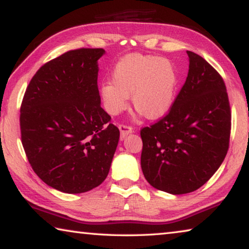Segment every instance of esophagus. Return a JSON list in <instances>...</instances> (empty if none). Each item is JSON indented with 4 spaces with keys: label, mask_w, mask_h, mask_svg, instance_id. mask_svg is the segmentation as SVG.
Segmentation results:
<instances>
[{
    "label": "esophagus",
    "mask_w": 249,
    "mask_h": 249,
    "mask_svg": "<svg viewBox=\"0 0 249 249\" xmlns=\"http://www.w3.org/2000/svg\"><path fill=\"white\" fill-rule=\"evenodd\" d=\"M119 128L121 130V140H123L129 133L133 132V128L130 127V126L127 125H124V124H120L119 125Z\"/></svg>",
    "instance_id": "34e87169"
}]
</instances>
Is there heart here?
<instances>
[{"instance_id": "obj_1", "label": "heart", "mask_w": 249, "mask_h": 249, "mask_svg": "<svg viewBox=\"0 0 249 249\" xmlns=\"http://www.w3.org/2000/svg\"><path fill=\"white\" fill-rule=\"evenodd\" d=\"M177 72L166 58L148 54H128L117 62L112 81L101 87L104 107L112 115L127 107L132 95L134 108L146 119H159L169 111L175 101Z\"/></svg>"}]
</instances>
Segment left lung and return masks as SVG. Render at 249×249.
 <instances>
[{
  "mask_svg": "<svg viewBox=\"0 0 249 249\" xmlns=\"http://www.w3.org/2000/svg\"><path fill=\"white\" fill-rule=\"evenodd\" d=\"M189 72L169 112L141 130V166L150 185L171 195L201 188L229 150L231 107L225 83L192 52Z\"/></svg>",
  "mask_w": 249,
  "mask_h": 249,
  "instance_id": "left-lung-1",
  "label": "left lung"
}]
</instances>
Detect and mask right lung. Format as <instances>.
I'll return each instance as SVG.
<instances>
[{"instance_id": "1", "label": "right lung", "mask_w": 249, "mask_h": 249, "mask_svg": "<svg viewBox=\"0 0 249 249\" xmlns=\"http://www.w3.org/2000/svg\"><path fill=\"white\" fill-rule=\"evenodd\" d=\"M102 48L70 50L41 66L20 105V136L33 170L65 193L90 191L108 175L120 140L101 107Z\"/></svg>"}]
</instances>
